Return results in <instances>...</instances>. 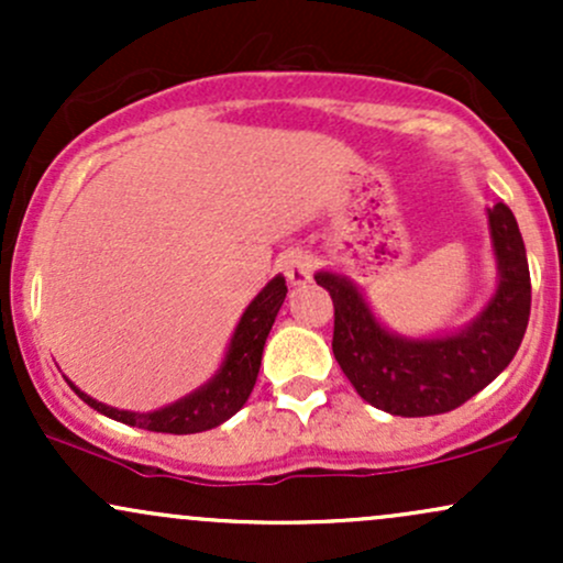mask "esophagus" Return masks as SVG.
Instances as JSON below:
<instances>
[{"label":"esophagus","mask_w":563,"mask_h":563,"mask_svg":"<svg viewBox=\"0 0 563 563\" xmlns=\"http://www.w3.org/2000/svg\"><path fill=\"white\" fill-rule=\"evenodd\" d=\"M283 273H286L290 286H307L314 273V256L303 249H290L280 260Z\"/></svg>","instance_id":"esophagus-1"}]
</instances>
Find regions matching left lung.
Masks as SVG:
<instances>
[{"label": "left lung", "mask_w": 563, "mask_h": 563, "mask_svg": "<svg viewBox=\"0 0 563 563\" xmlns=\"http://www.w3.org/2000/svg\"><path fill=\"white\" fill-rule=\"evenodd\" d=\"M497 286L476 318L455 331L405 335L376 318L357 283L320 269L331 294L333 354L349 384L378 410L402 418L450 412L506 371L525 339L532 303L527 249L506 203L487 209Z\"/></svg>", "instance_id": "obj_1"}]
</instances>
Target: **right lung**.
<instances>
[{
	"label": "right lung",
	"mask_w": 563,
	"mask_h": 563,
	"mask_svg": "<svg viewBox=\"0 0 563 563\" xmlns=\"http://www.w3.org/2000/svg\"><path fill=\"white\" fill-rule=\"evenodd\" d=\"M286 277L275 275L273 280L264 286L254 301L245 307V312L238 320L235 331L224 352L222 365L206 384H200L196 391L185 394L177 402L158 407L151 412H134L119 410L106 402H97L95 397L84 394L74 380L68 386L74 389L89 407H95L102 416L113 418V421L137 426V429L161 431V434H198V431H209L222 426L228 418L235 416L245 405V399L254 391L256 376H260L264 341H267L273 322L280 312L283 301H286Z\"/></svg>",
	"instance_id": "1"
}]
</instances>
